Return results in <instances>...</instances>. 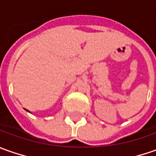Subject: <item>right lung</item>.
Segmentation results:
<instances>
[{"label":"right lung","mask_w":156,"mask_h":156,"mask_svg":"<svg viewBox=\"0 0 156 156\" xmlns=\"http://www.w3.org/2000/svg\"><path fill=\"white\" fill-rule=\"evenodd\" d=\"M24 110H27V111H28V112H30L29 110H27V109H24Z\"/></svg>","instance_id":"add662e5"}]
</instances>
